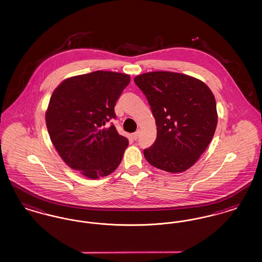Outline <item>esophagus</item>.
Segmentation results:
<instances>
[{"label": "esophagus", "instance_id": "34e87169", "mask_svg": "<svg viewBox=\"0 0 262 262\" xmlns=\"http://www.w3.org/2000/svg\"><path fill=\"white\" fill-rule=\"evenodd\" d=\"M138 137H139V132H136L135 134H133V138H134L135 140H137Z\"/></svg>", "mask_w": 262, "mask_h": 262}]
</instances>
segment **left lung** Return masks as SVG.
<instances>
[{
    "mask_svg": "<svg viewBox=\"0 0 262 262\" xmlns=\"http://www.w3.org/2000/svg\"><path fill=\"white\" fill-rule=\"evenodd\" d=\"M148 100L157 137L143 150L150 165L181 173L200 159L217 125L216 101L209 88L189 75L151 72L135 77Z\"/></svg>",
    "mask_w": 262,
    "mask_h": 262,
    "instance_id": "8db88e82",
    "label": "left lung"
}]
</instances>
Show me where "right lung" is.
Returning <instances> with one entry per match:
<instances>
[{
    "label": "right lung",
    "instance_id": "obj_1",
    "mask_svg": "<svg viewBox=\"0 0 262 262\" xmlns=\"http://www.w3.org/2000/svg\"><path fill=\"white\" fill-rule=\"evenodd\" d=\"M129 81L125 74L96 71L64 79L51 96V140L64 163L89 179L111 174L123 159L128 140L108 122Z\"/></svg>",
    "mask_w": 262,
    "mask_h": 262
}]
</instances>
